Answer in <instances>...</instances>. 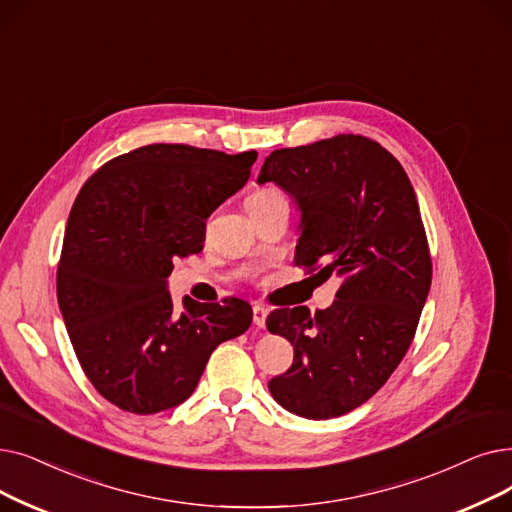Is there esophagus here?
<instances>
[{"label": "esophagus", "mask_w": 512, "mask_h": 512, "mask_svg": "<svg viewBox=\"0 0 512 512\" xmlns=\"http://www.w3.org/2000/svg\"><path fill=\"white\" fill-rule=\"evenodd\" d=\"M268 314H270V309L257 303V305L253 307V322H255V326L263 328V326H265V318H268Z\"/></svg>", "instance_id": "34e87169"}]
</instances>
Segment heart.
<instances>
[{
    "mask_svg": "<svg viewBox=\"0 0 512 512\" xmlns=\"http://www.w3.org/2000/svg\"><path fill=\"white\" fill-rule=\"evenodd\" d=\"M274 196H284V194L276 188H261V190L253 192L247 201H263V198H274Z\"/></svg>",
    "mask_w": 512,
    "mask_h": 512,
    "instance_id": "obj_1",
    "label": "heart"
}]
</instances>
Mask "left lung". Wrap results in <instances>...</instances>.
<instances>
[{
    "mask_svg": "<svg viewBox=\"0 0 512 512\" xmlns=\"http://www.w3.org/2000/svg\"><path fill=\"white\" fill-rule=\"evenodd\" d=\"M257 182L278 184L301 209L299 268L341 278L328 309L282 307L265 320L295 349L270 393L303 418L343 416L404 360L429 295L433 265L414 188L389 150L353 133L274 150Z\"/></svg>",
    "mask_w": 512,
    "mask_h": 512,
    "instance_id": "left-lung-1",
    "label": "left lung"
}]
</instances>
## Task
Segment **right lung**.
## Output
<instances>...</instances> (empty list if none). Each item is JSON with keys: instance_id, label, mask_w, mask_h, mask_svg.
Wrapping results in <instances>:
<instances>
[{"instance_id": "obj_1", "label": "right lung", "mask_w": 512, "mask_h": 512, "mask_svg": "<svg viewBox=\"0 0 512 512\" xmlns=\"http://www.w3.org/2000/svg\"><path fill=\"white\" fill-rule=\"evenodd\" d=\"M257 152L150 144L104 163L71 209L56 293L77 360L96 391L133 414L192 395L213 349L251 326L247 301L177 307L175 257L203 251L205 219L249 182Z\"/></svg>"}]
</instances>
